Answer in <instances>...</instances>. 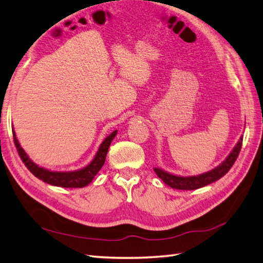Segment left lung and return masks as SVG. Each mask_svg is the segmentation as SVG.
<instances>
[{"mask_svg":"<svg viewBox=\"0 0 263 263\" xmlns=\"http://www.w3.org/2000/svg\"><path fill=\"white\" fill-rule=\"evenodd\" d=\"M242 146V138H240L239 142L237 145L234 146L232 152L229 154V157L223 161L219 166L215 167V169L199 174V176H193V177H178L174 176V174L167 173L163 170L158 169V167H154V171H156L157 176L163 181L165 184L171 186L172 189H179V190H196L199 187H202L204 185L210 184L214 181L219 180L222 178L224 174L231 169V166L234 164L235 160H237L240 150Z\"/></svg>","mask_w":263,"mask_h":263,"instance_id":"obj_1","label":"left lung"}]
</instances>
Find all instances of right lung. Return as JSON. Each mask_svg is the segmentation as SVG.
<instances>
[{"instance_id":"add662e5","label":"right lung","mask_w":263,"mask_h":263,"mask_svg":"<svg viewBox=\"0 0 263 263\" xmlns=\"http://www.w3.org/2000/svg\"><path fill=\"white\" fill-rule=\"evenodd\" d=\"M13 132V140H14V144L17 150V153L20 158H21L22 162L28 167L30 172L35 176L37 179L44 181L45 183H49L52 185L57 186H62V187H83L89 184L91 181L97 176V173L100 171L101 167L105 162L106 153L109 150V146L112 142L114 137L117 136V130L113 131L111 134L107 136L102 143H101L99 151L94 157L92 162L86 165L85 167L78 171H72V172H55V171H50L46 170L44 167L39 166L35 164L33 161L28 157V154L20 146L18 141L15 137L14 131Z\"/></svg>"}]
</instances>
